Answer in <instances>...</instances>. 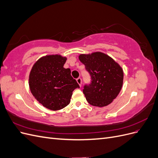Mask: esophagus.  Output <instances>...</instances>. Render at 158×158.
Wrapping results in <instances>:
<instances>
[{"mask_svg": "<svg viewBox=\"0 0 158 158\" xmlns=\"http://www.w3.org/2000/svg\"><path fill=\"white\" fill-rule=\"evenodd\" d=\"M76 81H77V83L79 84L80 87L82 86V79H81V78H78L76 79Z\"/></svg>", "mask_w": 158, "mask_h": 158, "instance_id": "34e87169", "label": "esophagus"}]
</instances>
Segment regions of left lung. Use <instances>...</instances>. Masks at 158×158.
<instances>
[{"instance_id": "1", "label": "left lung", "mask_w": 158, "mask_h": 158, "mask_svg": "<svg viewBox=\"0 0 158 158\" xmlns=\"http://www.w3.org/2000/svg\"><path fill=\"white\" fill-rule=\"evenodd\" d=\"M79 60L91 76L92 83L84 86V94L93 106L103 107L113 102L123 84V70L111 56L102 52L80 54Z\"/></svg>"}]
</instances>
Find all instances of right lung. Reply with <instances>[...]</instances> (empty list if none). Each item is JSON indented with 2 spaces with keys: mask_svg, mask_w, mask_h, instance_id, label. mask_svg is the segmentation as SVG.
<instances>
[{
  "mask_svg": "<svg viewBox=\"0 0 158 158\" xmlns=\"http://www.w3.org/2000/svg\"><path fill=\"white\" fill-rule=\"evenodd\" d=\"M66 59L58 54L44 56L35 62L30 73L29 86L33 97L52 111L67 106L73 92L80 88L70 75V69L64 68Z\"/></svg>",
  "mask_w": 158,
  "mask_h": 158,
  "instance_id": "right-lung-1",
  "label": "right lung"
}]
</instances>
